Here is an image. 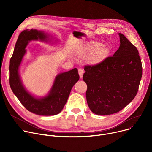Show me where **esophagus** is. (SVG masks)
I'll return each mask as SVG.
<instances>
[{
    "mask_svg": "<svg viewBox=\"0 0 152 152\" xmlns=\"http://www.w3.org/2000/svg\"><path fill=\"white\" fill-rule=\"evenodd\" d=\"M78 73H79V76H80V78L82 79V77H83V70L82 69H79L78 70Z\"/></svg>",
    "mask_w": 152,
    "mask_h": 152,
    "instance_id": "1",
    "label": "esophagus"
}]
</instances>
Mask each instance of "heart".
I'll return each instance as SVG.
<instances>
[{
    "instance_id": "b5f03b06",
    "label": "heart",
    "mask_w": 152,
    "mask_h": 152,
    "mask_svg": "<svg viewBox=\"0 0 152 152\" xmlns=\"http://www.w3.org/2000/svg\"><path fill=\"white\" fill-rule=\"evenodd\" d=\"M109 51L105 47H103L102 43H93L88 47H86L83 50L79 53L80 57H85L91 56L90 62L92 64L99 63L104 60L107 56Z\"/></svg>"
}]
</instances>
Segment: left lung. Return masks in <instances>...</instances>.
Listing matches in <instances>:
<instances>
[{"instance_id": "1", "label": "left lung", "mask_w": 152, "mask_h": 152, "mask_svg": "<svg viewBox=\"0 0 152 152\" xmlns=\"http://www.w3.org/2000/svg\"><path fill=\"white\" fill-rule=\"evenodd\" d=\"M118 35L120 47L113 56L84 68L86 101L97 115L119 112L132 101L138 90L142 77L138 51L123 34Z\"/></svg>"}]
</instances>
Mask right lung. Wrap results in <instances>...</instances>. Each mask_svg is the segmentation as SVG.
Returning <instances> with one entry per match:
<instances>
[{"instance_id":"add662e5","label":"right lung","mask_w":152,"mask_h":152,"mask_svg":"<svg viewBox=\"0 0 152 152\" xmlns=\"http://www.w3.org/2000/svg\"><path fill=\"white\" fill-rule=\"evenodd\" d=\"M50 35L37 29H26L21 32L16 42L10 64V84L11 88L29 111L39 115H54L59 114L66 104L72 88L79 80L76 68L57 75L48 94L37 97L29 93L21 80L19 69L26 53L25 48L29 41H51Z\"/></svg>"}]
</instances>
